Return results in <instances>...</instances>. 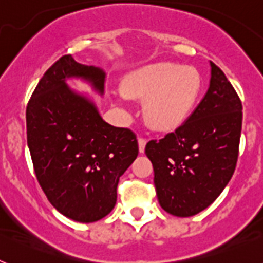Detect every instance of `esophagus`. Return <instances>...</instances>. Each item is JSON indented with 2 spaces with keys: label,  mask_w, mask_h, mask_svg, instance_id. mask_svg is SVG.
Instances as JSON below:
<instances>
[{
  "label": "esophagus",
  "mask_w": 263,
  "mask_h": 263,
  "mask_svg": "<svg viewBox=\"0 0 263 263\" xmlns=\"http://www.w3.org/2000/svg\"><path fill=\"white\" fill-rule=\"evenodd\" d=\"M146 141L145 138H142V137H139L138 138V147H139V153H145V146H146Z\"/></svg>",
  "instance_id": "obj_1"
}]
</instances>
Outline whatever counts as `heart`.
<instances>
[{
    "instance_id": "b5f03b06",
    "label": "heart",
    "mask_w": 263,
    "mask_h": 263,
    "mask_svg": "<svg viewBox=\"0 0 263 263\" xmlns=\"http://www.w3.org/2000/svg\"><path fill=\"white\" fill-rule=\"evenodd\" d=\"M124 93L145 103V118L153 129L173 130L196 106L201 76L196 68L176 63H158L124 83Z\"/></svg>"
}]
</instances>
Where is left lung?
<instances>
[{
	"instance_id": "8db88e82",
	"label": "left lung",
	"mask_w": 263,
	"mask_h": 263,
	"mask_svg": "<svg viewBox=\"0 0 263 263\" xmlns=\"http://www.w3.org/2000/svg\"><path fill=\"white\" fill-rule=\"evenodd\" d=\"M242 104L224 72L211 62V84L188 120L145 147L160 206L190 217L205 210L229 183L238 159Z\"/></svg>"
}]
</instances>
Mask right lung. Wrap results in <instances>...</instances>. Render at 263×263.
I'll list each match as a JSON object with an SVG mask.
<instances>
[{"mask_svg": "<svg viewBox=\"0 0 263 263\" xmlns=\"http://www.w3.org/2000/svg\"><path fill=\"white\" fill-rule=\"evenodd\" d=\"M68 78L104 92L103 69L60 58L29 100L27 145L48 201L66 217L93 222L115 208L118 180L138 155V141L130 129L106 124L90 100L69 89Z\"/></svg>", "mask_w": 263, "mask_h": 263, "instance_id": "add662e5", "label": "right lung"}]
</instances>
